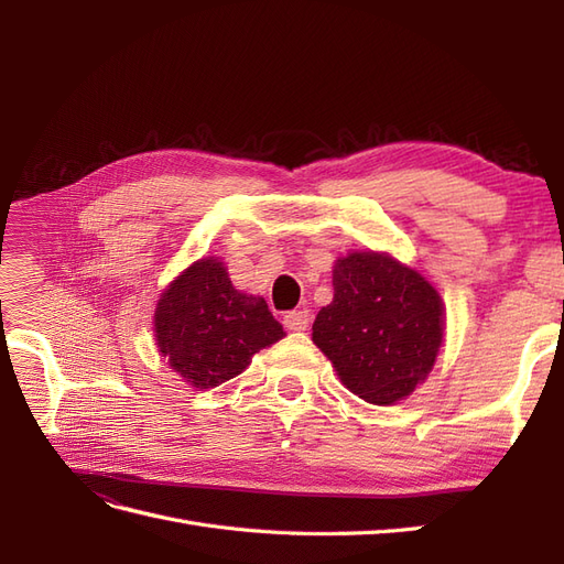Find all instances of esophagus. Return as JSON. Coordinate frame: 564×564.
<instances>
[{
    "label": "esophagus",
    "mask_w": 564,
    "mask_h": 564,
    "mask_svg": "<svg viewBox=\"0 0 564 564\" xmlns=\"http://www.w3.org/2000/svg\"><path fill=\"white\" fill-rule=\"evenodd\" d=\"M308 324H311L308 311H292V313L284 315V327L289 332H305V329H308Z\"/></svg>",
    "instance_id": "esophagus-1"
}]
</instances>
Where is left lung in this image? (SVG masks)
<instances>
[{"mask_svg": "<svg viewBox=\"0 0 564 564\" xmlns=\"http://www.w3.org/2000/svg\"><path fill=\"white\" fill-rule=\"evenodd\" d=\"M313 340L355 395L392 404L435 362L440 294L386 253H350L334 265V301L317 313Z\"/></svg>", "mask_w": 564, "mask_h": 564, "instance_id": "1", "label": "left lung"}]
</instances>
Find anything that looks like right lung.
I'll use <instances>...</instances> for the list:
<instances>
[{
  "label": "right lung",
  "mask_w": 564,
  "mask_h": 564,
  "mask_svg": "<svg viewBox=\"0 0 564 564\" xmlns=\"http://www.w3.org/2000/svg\"><path fill=\"white\" fill-rule=\"evenodd\" d=\"M158 346L195 388H214L242 373L251 355L284 336L263 299L240 294L226 268L202 259L162 294L155 311Z\"/></svg>",
  "instance_id": "right-lung-1"
}]
</instances>
